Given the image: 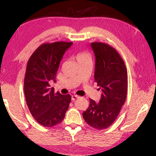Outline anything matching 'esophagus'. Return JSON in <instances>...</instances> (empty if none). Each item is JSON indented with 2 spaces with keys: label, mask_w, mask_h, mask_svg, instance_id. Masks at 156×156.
<instances>
[{
  "label": "esophagus",
  "mask_w": 156,
  "mask_h": 156,
  "mask_svg": "<svg viewBox=\"0 0 156 156\" xmlns=\"http://www.w3.org/2000/svg\"><path fill=\"white\" fill-rule=\"evenodd\" d=\"M79 98V97L78 96H77V95H73V96H72V100L74 101L75 100H77V99Z\"/></svg>",
  "instance_id": "1"
}]
</instances>
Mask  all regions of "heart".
Wrapping results in <instances>:
<instances>
[{
    "instance_id": "b5f03b06",
    "label": "heart",
    "mask_w": 156,
    "mask_h": 156,
    "mask_svg": "<svg viewBox=\"0 0 156 156\" xmlns=\"http://www.w3.org/2000/svg\"><path fill=\"white\" fill-rule=\"evenodd\" d=\"M86 56H88V55L86 53H80L77 56V58H83V57H86Z\"/></svg>"
}]
</instances>
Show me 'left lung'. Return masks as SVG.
<instances>
[{
  "instance_id": "1",
  "label": "left lung",
  "mask_w": 156,
  "mask_h": 156,
  "mask_svg": "<svg viewBox=\"0 0 156 156\" xmlns=\"http://www.w3.org/2000/svg\"><path fill=\"white\" fill-rule=\"evenodd\" d=\"M90 45L96 57L94 79L102 93L99 103L90 99L89 107L83 116L89 126L103 129L115 122L124 104L127 73L123 59L114 48L101 42Z\"/></svg>"
}]
</instances>
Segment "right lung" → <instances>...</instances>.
Returning a JSON list of instances; mask_svg holds the SVG:
<instances>
[{"mask_svg":"<svg viewBox=\"0 0 156 156\" xmlns=\"http://www.w3.org/2000/svg\"><path fill=\"white\" fill-rule=\"evenodd\" d=\"M72 44L66 41L44 44L28 61L24 80L26 101L32 116L42 126L51 127L58 124L68 109L71 96L55 93L49 83L56 81L60 61Z\"/></svg>","mask_w":156,"mask_h":156,"instance_id":"obj_1","label":"right lung"}]
</instances>
